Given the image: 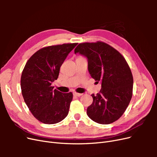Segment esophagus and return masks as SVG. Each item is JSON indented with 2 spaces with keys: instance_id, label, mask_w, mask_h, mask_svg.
Wrapping results in <instances>:
<instances>
[{
  "instance_id": "1",
  "label": "esophagus",
  "mask_w": 157,
  "mask_h": 157,
  "mask_svg": "<svg viewBox=\"0 0 157 157\" xmlns=\"http://www.w3.org/2000/svg\"><path fill=\"white\" fill-rule=\"evenodd\" d=\"M73 95L74 96H81L83 95V94H81V93H78V92H73Z\"/></svg>"
}]
</instances>
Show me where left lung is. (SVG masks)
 <instances>
[{"label": "left lung", "mask_w": 157, "mask_h": 157, "mask_svg": "<svg viewBox=\"0 0 157 157\" xmlns=\"http://www.w3.org/2000/svg\"><path fill=\"white\" fill-rule=\"evenodd\" d=\"M88 58L91 77L101 82L97 95L92 94L93 102L87 108L89 118L99 124H109L124 114L133 92V76L123 56L101 41L80 43L75 49Z\"/></svg>", "instance_id": "8db88e82"}]
</instances>
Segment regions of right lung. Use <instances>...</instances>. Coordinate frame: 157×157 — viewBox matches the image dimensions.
Segmentation results:
<instances>
[{
    "mask_svg": "<svg viewBox=\"0 0 157 157\" xmlns=\"http://www.w3.org/2000/svg\"><path fill=\"white\" fill-rule=\"evenodd\" d=\"M77 43L44 47L31 56L22 71L21 94L29 111L38 121L56 124L67 116L72 92L54 90L52 83L58 78L59 69Z\"/></svg>",
    "mask_w": 157,
    "mask_h": 157,
    "instance_id": "obj_1",
    "label": "right lung"
}]
</instances>
